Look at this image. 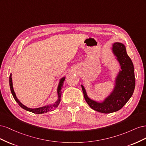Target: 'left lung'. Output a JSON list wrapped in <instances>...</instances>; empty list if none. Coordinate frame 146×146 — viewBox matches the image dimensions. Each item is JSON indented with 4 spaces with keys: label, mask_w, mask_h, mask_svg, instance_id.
Wrapping results in <instances>:
<instances>
[{
    "label": "left lung",
    "mask_w": 146,
    "mask_h": 146,
    "mask_svg": "<svg viewBox=\"0 0 146 146\" xmlns=\"http://www.w3.org/2000/svg\"><path fill=\"white\" fill-rule=\"evenodd\" d=\"M111 50L120 69L114 78L113 88L110 94L102 101H97L88 96L85 88L81 85L88 105L95 111L102 113H111L121 109L131 98L135 88L134 66L127 54L125 46L116 42L112 44Z\"/></svg>",
    "instance_id": "left-lung-1"
}]
</instances>
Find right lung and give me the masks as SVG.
I'll use <instances>...</instances> for the list:
<instances>
[{"label": "right lung", "mask_w": 146, "mask_h": 146, "mask_svg": "<svg viewBox=\"0 0 146 146\" xmlns=\"http://www.w3.org/2000/svg\"><path fill=\"white\" fill-rule=\"evenodd\" d=\"M12 74L11 73L10 75V79H9V82H10V90L11 94L14 98L15 100H16V102L19 104V105L21 108H23L26 111H28L30 112H32L35 114H42V113H46L48 111H51L52 110H54L56 108L58 107V106L59 105L60 102H61V90L63 88V83L64 81L66 78V76H64L63 77H61L58 82V86H57V89H56V94H57V100L55 102L54 104H48L45 106H43V107H39V108H29L27 106L24 105V104H22L21 102V101L18 99V98H17V96L16 95V93L15 92L14 89H13V80H12Z\"/></svg>", "instance_id": "add662e5"}]
</instances>
